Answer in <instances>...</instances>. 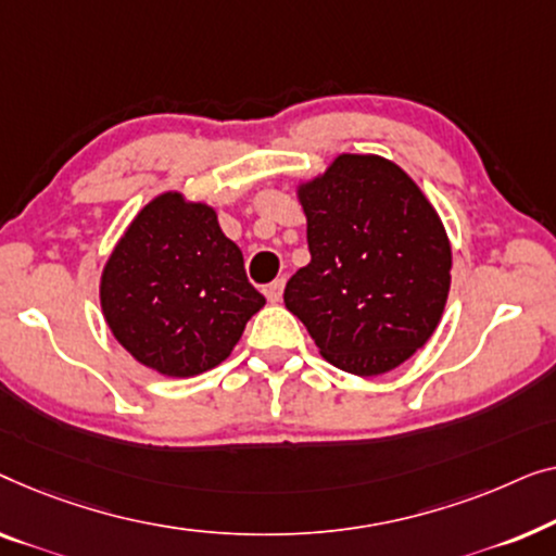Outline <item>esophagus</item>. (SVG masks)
I'll list each match as a JSON object with an SVG mask.
<instances>
[{"mask_svg":"<svg viewBox=\"0 0 556 556\" xmlns=\"http://www.w3.org/2000/svg\"><path fill=\"white\" fill-rule=\"evenodd\" d=\"M281 292H285V279H275L271 285H267V289H264V294H267V300L271 304H277L281 300Z\"/></svg>","mask_w":556,"mask_h":556,"instance_id":"34e87169","label":"esophagus"}]
</instances>
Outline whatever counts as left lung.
<instances>
[{"instance_id":"1","label":"left lung","mask_w":556,"mask_h":556,"mask_svg":"<svg viewBox=\"0 0 556 556\" xmlns=\"http://www.w3.org/2000/svg\"><path fill=\"white\" fill-rule=\"evenodd\" d=\"M312 262L287 281L285 304L327 363L372 378L431 340L451 289L445 226L397 166L340 153L296 184Z\"/></svg>"}]
</instances>
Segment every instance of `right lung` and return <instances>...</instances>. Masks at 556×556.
Listing matches in <instances>:
<instances>
[{"instance_id": "obj_1", "label": "right lung", "mask_w": 556, "mask_h": 556, "mask_svg": "<svg viewBox=\"0 0 556 556\" xmlns=\"http://www.w3.org/2000/svg\"><path fill=\"white\" fill-rule=\"evenodd\" d=\"M264 304L216 208L181 191L159 193L132 216L100 275L113 338L166 378L222 365Z\"/></svg>"}]
</instances>
